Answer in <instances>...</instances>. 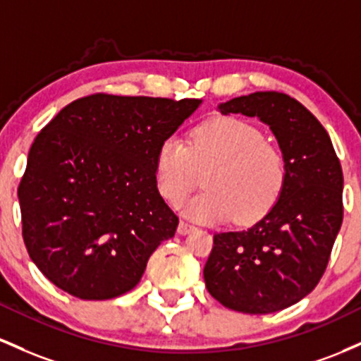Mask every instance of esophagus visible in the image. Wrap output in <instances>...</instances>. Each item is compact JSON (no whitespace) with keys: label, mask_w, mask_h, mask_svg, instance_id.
Returning <instances> with one entry per match:
<instances>
[{"label":"esophagus","mask_w":361,"mask_h":361,"mask_svg":"<svg viewBox=\"0 0 361 361\" xmlns=\"http://www.w3.org/2000/svg\"><path fill=\"white\" fill-rule=\"evenodd\" d=\"M192 228H194V225L188 224V221H184V220H180L179 226H177V232H179L180 235H185V233H189V232H191Z\"/></svg>","instance_id":"1"}]
</instances>
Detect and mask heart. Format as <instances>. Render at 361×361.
Listing matches in <instances>:
<instances>
[{
  "label": "heart",
  "instance_id": "heart-1",
  "mask_svg": "<svg viewBox=\"0 0 361 361\" xmlns=\"http://www.w3.org/2000/svg\"><path fill=\"white\" fill-rule=\"evenodd\" d=\"M204 173L206 191L185 204L200 221L238 225L261 220L276 204L286 184L281 148L264 140L261 129L237 117H214L194 128L188 145L177 137L161 141L155 157L160 196L179 206Z\"/></svg>",
  "mask_w": 361,
  "mask_h": 361
}]
</instances>
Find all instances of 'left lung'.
<instances>
[{
    "mask_svg": "<svg viewBox=\"0 0 361 361\" xmlns=\"http://www.w3.org/2000/svg\"><path fill=\"white\" fill-rule=\"evenodd\" d=\"M218 109L268 124L285 155L286 184L256 225L214 233L206 288L226 309L271 314L307 297L327 268L343 224L341 164L322 124L286 93L256 92Z\"/></svg>",
    "mask_w": 361,
    "mask_h": 361,
    "instance_id": "1",
    "label": "left lung"
}]
</instances>
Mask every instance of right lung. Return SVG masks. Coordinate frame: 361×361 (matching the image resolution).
Here are the masks:
<instances>
[{
    "label": "right lung",
    "mask_w": 361,
    "mask_h": 361,
    "mask_svg": "<svg viewBox=\"0 0 361 361\" xmlns=\"http://www.w3.org/2000/svg\"><path fill=\"white\" fill-rule=\"evenodd\" d=\"M200 104L92 93L42 128L18 201L28 256L58 288L109 300L140 283L179 225L157 189V152Z\"/></svg>",
    "instance_id": "add662e5"
}]
</instances>
